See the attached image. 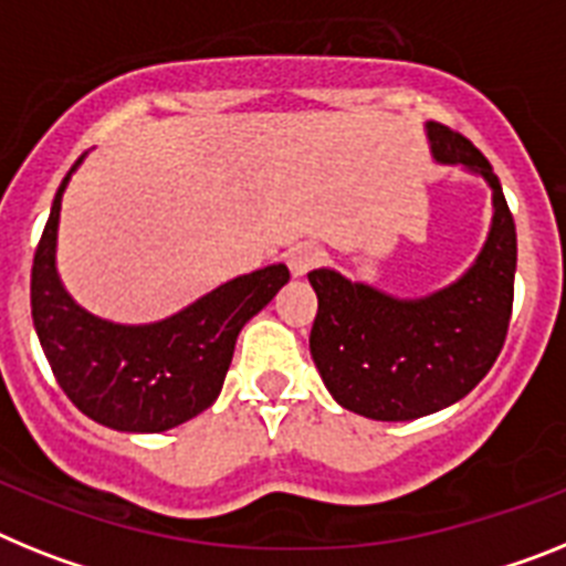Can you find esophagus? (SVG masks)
<instances>
[{
  "instance_id": "34e87169",
  "label": "esophagus",
  "mask_w": 566,
  "mask_h": 566,
  "mask_svg": "<svg viewBox=\"0 0 566 566\" xmlns=\"http://www.w3.org/2000/svg\"><path fill=\"white\" fill-rule=\"evenodd\" d=\"M322 259H324V253H322V248H316V244H296V248L287 253V268L293 276L302 279V276H307L313 268H318V264H322Z\"/></svg>"
}]
</instances>
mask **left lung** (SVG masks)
Segmentation results:
<instances>
[{
  "mask_svg": "<svg viewBox=\"0 0 566 566\" xmlns=\"http://www.w3.org/2000/svg\"><path fill=\"white\" fill-rule=\"evenodd\" d=\"M430 154L493 190V222L475 262L441 290L390 296L338 270L307 273L318 296L311 356L333 399L376 421H412L464 399L499 358L513 313L515 224L501 181L473 142L427 122Z\"/></svg>",
  "mask_w": 566,
  "mask_h": 566,
  "instance_id": "8db88e82",
  "label": "left lung"
}]
</instances>
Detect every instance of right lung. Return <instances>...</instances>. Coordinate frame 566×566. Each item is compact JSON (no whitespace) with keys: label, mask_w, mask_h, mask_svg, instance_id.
Here are the masks:
<instances>
[{"label":"right lung","mask_w":566,"mask_h":566,"mask_svg":"<svg viewBox=\"0 0 566 566\" xmlns=\"http://www.w3.org/2000/svg\"><path fill=\"white\" fill-rule=\"evenodd\" d=\"M76 165L53 196L31 273V313L48 365L67 399L119 432H165L208 410L233 361L235 338L287 284V264L235 276L150 324H116L73 302L56 270L62 196Z\"/></svg>","instance_id":"add662e5"}]
</instances>
